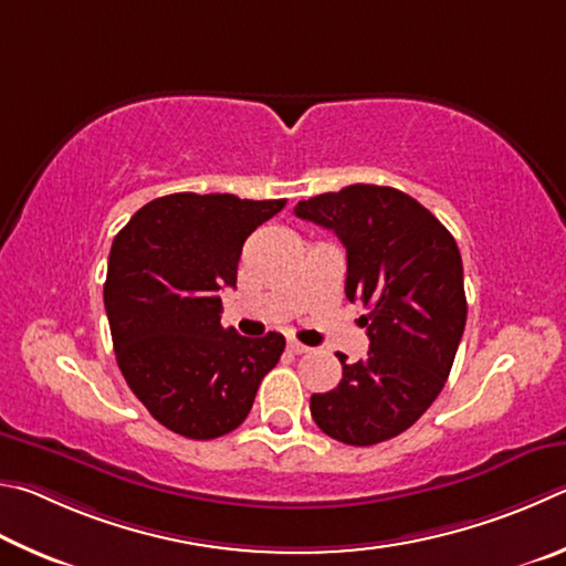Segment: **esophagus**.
I'll list each match as a JSON object with an SVG mask.
<instances>
[{
	"instance_id": "1",
	"label": "esophagus",
	"mask_w": 566,
	"mask_h": 566,
	"mask_svg": "<svg viewBox=\"0 0 566 566\" xmlns=\"http://www.w3.org/2000/svg\"><path fill=\"white\" fill-rule=\"evenodd\" d=\"M289 350H291L293 355H303V353H308L311 348H308V345L298 343V340H289Z\"/></svg>"
}]
</instances>
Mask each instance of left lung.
I'll list each match as a JSON object with an SVG mask.
<instances>
[{"instance_id": "obj_1", "label": "left lung", "mask_w": 566, "mask_h": 566, "mask_svg": "<svg viewBox=\"0 0 566 566\" xmlns=\"http://www.w3.org/2000/svg\"><path fill=\"white\" fill-rule=\"evenodd\" d=\"M348 251L345 295L368 315V358L311 398V415L333 440L368 448L420 420L444 388L468 321L462 258L452 233L412 196L353 184L295 206Z\"/></svg>"}]
</instances>
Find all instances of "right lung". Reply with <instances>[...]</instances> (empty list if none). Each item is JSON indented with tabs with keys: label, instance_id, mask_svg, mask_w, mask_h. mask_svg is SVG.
<instances>
[{
	"label": "right lung",
	"instance_id": "obj_1",
	"mask_svg": "<svg viewBox=\"0 0 566 566\" xmlns=\"http://www.w3.org/2000/svg\"><path fill=\"white\" fill-rule=\"evenodd\" d=\"M285 206L233 193L154 198L116 233L104 305L116 363L154 418L188 440L235 430L285 350L281 333L221 325L245 238Z\"/></svg>",
	"mask_w": 566,
	"mask_h": 566
}]
</instances>
